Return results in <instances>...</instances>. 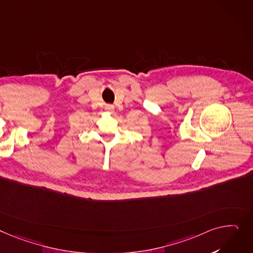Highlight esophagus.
<instances>
[{
    "instance_id": "34e87169",
    "label": "esophagus",
    "mask_w": 253,
    "mask_h": 253,
    "mask_svg": "<svg viewBox=\"0 0 253 253\" xmlns=\"http://www.w3.org/2000/svg\"><path fill=\"white\" fill-rule=\"evenodd\" d=\"M106 110L109 111V112H113V111H114V106H112V105H107V106H106Z\"/></svg>"
}]
</instances>
